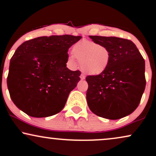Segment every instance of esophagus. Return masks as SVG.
<instances>
[{"label": "esophagus", "instance_id": "obj_1", "mask_svg": "<svg viewBox=\"0 0 156 156\" xmlns=\"http://www.w3.org/2000/svg\"><path fill=\"white\" fill-rule=\"evenodd\" d=\"M80 79H81V80H84V79H85L86 77H85V76H84L83 74H81V75H80Z\"/></svg>", "mask_w": 156, "mask_h": 156}]
</instances>
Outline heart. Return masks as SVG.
<instances>
[{"label":"heart","mask_w":156,"mask_h":156,"mask_svg":"<svg viewBox=\"0 0 156 156\" xmlns=\"http://www.w3.org/2000/svg\"><path fill=\"white\" fill-rule=\"evenodd\" d=\"M71 52L73 56L69 58L70 62L75 65L76 58L80 61L81 70L91 76H98L104 73L111 61L110 48L92 41H78L73 45Z\"/></svg>","instance_id":"heart-1"}]
</instances>
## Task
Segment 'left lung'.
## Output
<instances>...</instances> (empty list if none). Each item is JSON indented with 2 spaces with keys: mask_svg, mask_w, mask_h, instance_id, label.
<instances>
[{
  "mask_svg": "<svg viewBox=\"0 0 156 156\" xmlns=\"http://www.w3.org/2000/svg\"><path fill=\"white\" fill-rule=\"evenodd\" d=\"M111 51L108 69L98 76L86 78L89 88L86 99L95 115L116 120L136 110L145 89V63L132 41L117 37L89 35Z\"/></svg>",
  "mask_w": 156,
  "mask_h": 156,
  "instance_id": "left-lung-1",
  "label": "left lung"
}]
</instances>
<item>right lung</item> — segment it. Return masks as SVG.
Wrapping results in <instances>:
<instances>
[{
  "mask_svg": "<svg viewBox=\"0 0 156 156\" xmlns=\"http://www.w3.org/2000/svg\"><path fill=\"white\" fill-rule=\"evenodd\" d=\"M70 35L42 36L22 44L9 65L7 86L13 102L35 118L55 115L80 80L67 67L68 49L81 38Z\"/></svg>",
  "mask_w": 156,
  "mask_h": 156,
  "instance_id": "right-lung-1",
  "label": "right lung"
}]
</instances>
